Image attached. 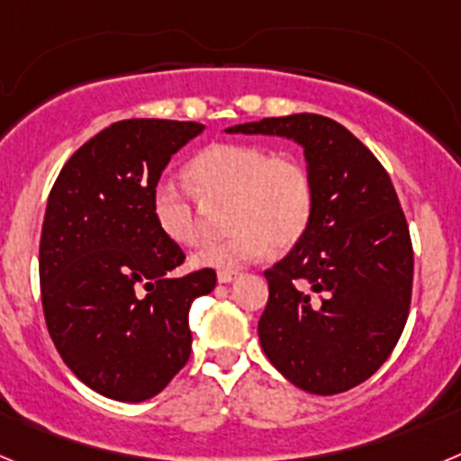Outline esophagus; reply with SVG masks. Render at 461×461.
Listing matches in <instances>:
<instances>
[{
    "label": "esophagus",
    "instance_id": "obj_1",
    "mask_svg": "<svg viewBox=\"0 0 461 461\" xmlns=\"http://www.w3.org/2000/svg\"><path fill=\"white\" fill-rule=\"evenodd\" d=\"M238 275H240L238 270H219L217 279H219V284H230L233 279H238Z\"/></svg>",
    "mask_w": 461,
    "mask_h": 461
}]
</instances>
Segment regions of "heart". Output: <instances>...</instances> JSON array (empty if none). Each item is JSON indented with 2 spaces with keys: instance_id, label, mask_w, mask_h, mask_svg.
Listing matches in <instances>:
<instances>
[{
  "instance_id": "1",
  "label": "heart",
  "mask_w": 461,
  "mask_h": 461,
  "mask_svg": "<svg viewBox=\"0 0 461 461\" xmlns=\"http://www.w3.org/2000/svg\"><path fill=\"white\" fill-rule=\"evenodd\" d=\"M189 180L205 207H226L230 238L194 256L198 267H240L275 249H291L307 233L316 205L313 175L295 154L263 145L217 142L189 164ZM173 182L154 189L152 212L161 233L195 247L207 238V210Z\"/></svg>"
}]
</instances>
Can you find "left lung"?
I'll list each match as a JSON object with an SVG mask.
<instances>
[{"label": "left lung", "instance_id": "1", "mask_svg": "<svg viewBox=\"0 0 461 461\" xmlns=\"http://www.w3.org/2000/svg\"><path fill=\"white\" fill-rule=\"evenodd\" d=\"M226 131L300 142L316 185L307 233L266 270L267 360L312 394L356 388L388 360L409 319L413 244L390 175L346 126L313 113Z\"/></svg>", "mask_w": 461, "mask_h": 461}]
</instances>
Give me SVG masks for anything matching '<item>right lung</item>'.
<instances>
[{
	"label": "right lung",
	"instance_id": "right-lung-1",
	"mask_svg": "<svg viewBox=\"0 0 461 461\" xmlns=\"http://www.w3.org/2000/svg\"><path fill=\"white\" fill-rule=\"evenodd\" d=\"M205 126L122 120L57 175L41 228V303L55 348L80 381L145 402L189 360V309L217 286L212 267L173 275L180 244L157 226L152 195L170 157Z\"/></svg>",
	"mask_w": 461,
	"mask_h": 461
}]
</instances>
